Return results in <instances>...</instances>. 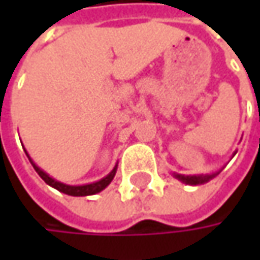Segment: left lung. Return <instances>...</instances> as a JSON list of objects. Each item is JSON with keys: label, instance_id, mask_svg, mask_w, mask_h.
Segmentation results:
<instances>
[{"label": "left lung", "instance_id": "1", "mask_svg": "<svg viewBox=\"0 0 260 260\" xmlns=\"http://www.w3.org/2000/svg\"><path fill=\"white\" fill-rule=\"evenodd\" d=\"M237 153V150H236L233 156ZM232 156V157H233ZM221 172V169L218 171V172H214V174H205V175H181V174H176L174 172V176L178 179V181H181V182H184L186 185H201L205 184V182H208V181H211L213 178H215L217 175Z\"/></svg>", "mask_w": 260, "mask_h": 260}]
</instances>
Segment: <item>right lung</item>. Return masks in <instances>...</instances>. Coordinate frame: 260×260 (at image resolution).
I'll list each match as a JSON object with an SVG mask.
<instances>
[{
  "label": "right lung",
  "instance_id": "1",
  "mask_svg": "<svg viewBox=\"0 0 260 260\" xmlns=\"http://www.w3.org/2000/svg\"><path fill=\"white\" fill-rule=\"evenodd\" d=\"M24 152H25V155H27V157H28V160H30V164H31L33 168H35V171L39 174V176L45 181L46 184L50 185L52 188H55V189L60 191V192H63V194L72 195V197H86V195H94V194H98V192H101L103 189H105L108 185L111 184V181L114 179L115 172H117V165H115L110 174L107 175V176H104L103 179L96 181V182H91V184H85V185H68V184H63V182H59V181H56L55 178L49 176L43 169H40L39 166L36 165L35 162H33V159L30 157L28 153H27V150H25V149H24Z\"/></svg>",
  "mask_w": 260,
  "mask_h": 260
}]
</instances>
